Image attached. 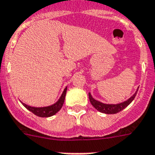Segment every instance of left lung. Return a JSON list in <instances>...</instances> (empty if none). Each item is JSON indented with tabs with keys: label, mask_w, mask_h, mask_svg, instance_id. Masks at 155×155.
<instances>
[{
	"label": "left lung",
	"mask_w": 155,
	"mask_h": 155,
	"mask_svg": "<svg viewBox=\"0 0 155 155\" xmlns=\"http://www.w3.org/2000/svg\"><path fill=\"white\" fill-rule=\"evenodd\" d=\"M138 89H139V87H138ZM137 91H138V90H137L135 94H134L131 97L129 98L127 101L122 102V103L116 104H104L100 101H98L95 100L94 98H93V97L91 96V93H89V99H90V101H91V104H92L97 111H100V112L105 113V114H116V113L119 112V111H121L122 110L124 109L125 107H127V106L134 100V98H135L136 95H137Z\"/></svg>",
	"instance_id": "left-lung-1"
}]
</instances>
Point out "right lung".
Returning a JSON list of instances; mask_svg holds the SVG:
<instances>
[{
    "mask_svg": "<svg viewBox=\"0 0 155 155\" xmlns=\"http://www.w3.org/2000/svg\"><path fill=\"white\" fill-rule=\"evenodd\" d=\"M67 91V87H65L63 91L62 94H61V97L59 98V100L54 104L51 106H48V107H31V106L27 105L25 104L22 103L23 106L25 107H26L29 111H30L31 112H33L34 115H37L39 117H50L52 116V115H55L58 111H59V110L61 109V107H62L64 101V98H65V94H66Z\"/></svg>",
    "mask_w": 155,
    "mask_h": 155,
    "instance_id": "obj_1",
    "label": "right lung"
}]
</instances>
